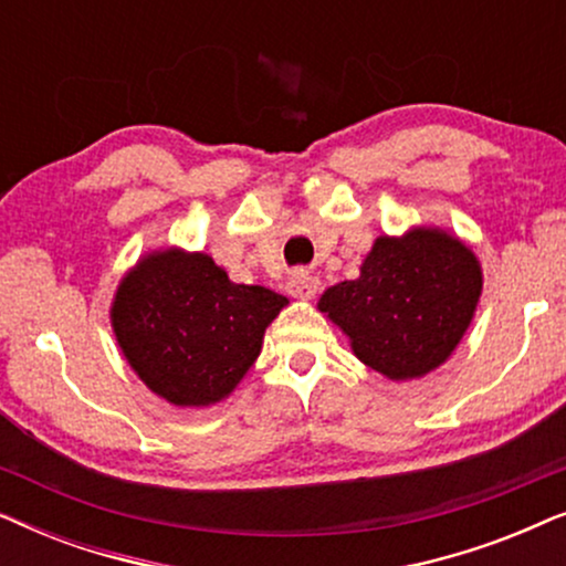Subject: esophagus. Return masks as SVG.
I'll return each mask as SVG.
<instances>
[{
  "label": "esophagus",
  "instance_id": "34e87169",
  "mask_svg": "<svg viewBox=\"0 0 566 566\" xmlns=\"http://www.w3.org/2000/svg\"><path fill=\"white\" fill-rule=\"evenodd\" d=\"M316 291H319V281H316L314 275L304 273V270H298V273L291 275L289 281V293L296 298H314Z\"/></svg>",
  "mask_w": 566,
  "mask_h": 566
}]
</instances>
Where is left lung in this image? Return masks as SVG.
I'll return each mask as SVG.
<instances>
[{
    "label": "left lung",
    "instance_id": "obj_1",
    "mask_svg": "<svg viewBox=\"0 0 566 566\" xmlns=\"http://www.w3.org/2000/svg\"><path fill=\"white\" fill-rule=\"evenodd\" d=\"M482 293L474 252L440 229L378 237L360 277L324 291L319 312L378 374L405 381L448 360Z\"/></svg>",
    "mask_w": 566,
    "mask_h": 566
}]
</instances>
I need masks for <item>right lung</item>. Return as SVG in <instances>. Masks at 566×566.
I'll list each match as a JSON object with an SVG mask.
<instances>
[{
    "label": "right lung",
    "instance_id": "add662e5",
    "mask_svg": "<svg viewBox=\"0 0 566 566\" xmlns=\"http://www.w3.org/2000/svg\"><path fill=\"white\" fill-rule=\"evenodd\" d=\"M289 298L231 283L203 252H151L115 293L113 332L130 368L177 407L229 397L258 360L268 324Z\"/></svg>",
    "mask_w": 566,
    "mask_h": 566
}]
</instances>
